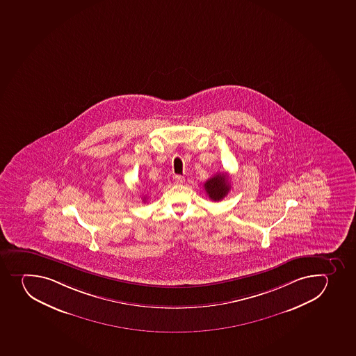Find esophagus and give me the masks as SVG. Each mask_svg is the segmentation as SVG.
<instances>
[{
    "label": "esophagus",
    "instance_id": "1",
    "mask_svg": "<svg viewBox=\"0 0 356 356\" xmlns=\"http://www.w3.org/2000/svg\"><path fill=\"white\" fill-rule=\"evenodd\" d=\"M183 182H184V177H181V175H175V177H174V183L181 184V183Z\"/></svg>",
    "mask_w": 356,
    "mask_h": 356
}]
</instances>
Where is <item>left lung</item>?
I'll return each mask as SVG.
<instances>
[{"label": "left lung", "mask_w": 356, "mask_h": 356, "mask_svg": "<svg viewBox=\"0 0 356 356\" xmlns=\"http://www.w3.org/2000/svg\"><path fill=\"white\" fill-rule=\"evenodd\" d=\"M204 189L207 191V196L211 200L219 202L227 196L230 189L227 175L225 173L216 174L213 177H211L204 183Z\"/></svg>", "instance_id": "obj_1"}]
</instances>
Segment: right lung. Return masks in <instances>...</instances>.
<instances>
[{"label": "right lung", "instance_id": "add662e5", "mask_svg": "<svg viewBox=\"0 0 356 356\" xmlns=\"http://www.w3.org/2000/svg\"><path fill=\"white\" fill-rule=\"evenodd\" d=\"M144 200H145V197H144Z\"/></svg>", "mask_w": 356, "mask_h": 356}]
</instances>
